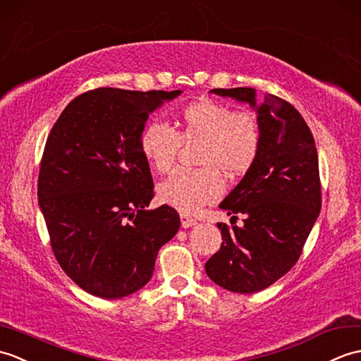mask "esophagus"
Masks as SVG:
<instances>
[{
  "mask_svg": "<svg viewBox=\"0 0 361 361\" xmlns=\"http://www.w3.org/2000/svg\"><path fill=\"white\" fill-rule=\"evenodd\" d=\"M180 224H182L183 228H190V227L196 226V219H193L188 214H180Z\"/></svg>",
  "mask_w": 361,
  "mask_h": 361,
  "instance_id": "esophagus-1",
  "label": "esophagus"
}]
</instances>
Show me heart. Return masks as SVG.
Returning <instances> with one entry per match:
<instances>
[{
	"instance_id": "1",
	"label": "heart",
	"mask_w": 361,
	"mask_h": 361,
	"mask_svg": "<svg viewBox=\"0 0 361 361\" xmlns=\"http://www.w3.org/2000/svg\"><path fill=\"white\" fill-rule=\"evenodd\" d=\"M182 142H201L197 164L179 168L157 188L159 199L182 213H196L224 195L226 180L245 174L261 148L258 120L247 111H233L224 103L201 99L180 111L178 130L151 122L140 135L142 154L159 173L170 171Z\"/></svg>"
}]
</instances>
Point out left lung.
Wrapping results in <instances>:
<instances>
[{"label":"left lung","instance_id":"left-lung-1","mask_svg":"<svg viewBox=\"0 0 361 361\" xmlns=\"http://www.w3.org/2000/svg\"><path fill=\"white\" fill-rule=\"evenodd\" d=\"M258 113L261 148L253 166L219 204L243 227L219 222L222 244L205 264L213 283L236 293L267 289L298 261L322 210L318 154L307 123L289 102L253 87L212 90Z\"/></svg>","mask_w":361,"mask_h":361}]
</instances>
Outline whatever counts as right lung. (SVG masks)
Here are the masks:
<instances>
[{"instance_id":"1","label":"right lung","mask_w":361,"mask_h":361,"mask_svg":"<svg viewBox=\"0 0 361 361\" xmlns=\"http://www.w3.org/2000/svg\"><path fill=\"white\" fill-rule=\"evenodd\" d=\"M182 91L99 87L72 100L46 140L38 204L52 252L83 290L105 300L137 292L159 248L178 233L174 208L154 196L140 135L149 114Z\"/></svg>"}]
</instances>
